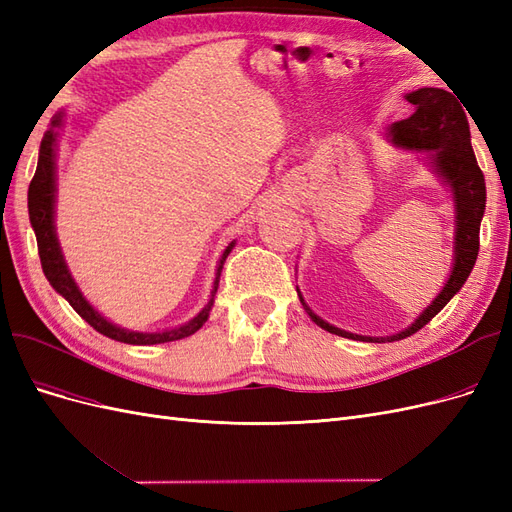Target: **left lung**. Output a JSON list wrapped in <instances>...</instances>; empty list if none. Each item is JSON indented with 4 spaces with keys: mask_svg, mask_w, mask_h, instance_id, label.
Segmentation results:
<instances>
[{
    "mask_svg": "<svg viewBox=\"0 0 512 512\" xmlns=\"http://www.w3.org/2000/svg\"><path fill=\"white\" fill-rule=\"evenodd\" d=\"M406 100L412 104L414 111L410 117L395 121L389 128V136L397 147L429 151L433 170H436V175L446 183V188L453 194V200H455L453 271L448 275L444 288L438 292V297L423 309V314L418 316L408 329L399 331L395 335H386V337L356 335V333L333 327V324L322 320L307 307L297 288L301 305L305 307L309 318H312L320 329L339 337L359 339V342H371V344L399 342V339L410 337L418 329H423L425 324L455 297V294L461 290V286L466 284L478 256V232H480V220H483L485 205H487V190H485L483 170L478 168L476 156L472 151L466 111H463L459 98L438 87L416 89L412 94H406Z\"/></svg>",
    "mask_w": 512,
    "mask_h": 512,
    "instance_id": "obj_1",
    "label": "left lung"
}]
</instances>
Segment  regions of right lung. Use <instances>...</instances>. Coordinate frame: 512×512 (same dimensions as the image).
<instances>
[{
	"mask_svg": "<svg viewBox=\"0 0 512 512\" xmlns=\"http://www.w3.org/2000/svg\"><path fill=\"white\" fill-rule=\"evenodd\" d=\"M61 117L64 115H55L51 121V128L46 130L42 143H40V156H38V168L36 175L29 183V192H27V207H29V222H32V228L36 232V241H38V254L42 262V271L46 275L49 284L64 297L72 307L74 312L79 314L85 322H89L98 333L115 339V342L123 344H132V346H153V344H166V342H177V339L190 337L196 333L209 318V312L213 307L215 292H218L220 286V275L224 269V262L228 254L235 247V241H232L222 258L220 265L215 269V282L211 290V299L209 303L200 309V314L194 316L190 322L181 324L177 329H168L160 333H138L130 329H121L117 324L108 322L98 309L91 307V303L83 297V292L76 286L72 280V275L68 271V265L64 260V254H61V247L57 241V232H55V147H57V128L61 126Z\"/></svg>",
	"mask_w": 512,
	"mask_h": 512,
	"instance_id": "right-lung-1",
	"label": "right lung"
}]
</instances>
